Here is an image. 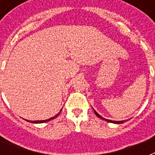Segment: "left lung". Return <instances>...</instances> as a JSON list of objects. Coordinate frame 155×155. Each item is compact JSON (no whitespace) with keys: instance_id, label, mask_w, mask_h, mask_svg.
I'll return each instance as SVG.
<instances>
[{"instance_id":"1","label":"left lung","mask_w":155,"mask_h":155,"mask_svg":"<svg viewBox=\"0 0 155 155\" xmlns=\"http://www.w3.org/2000/svg\"><path fill=\"white\" fill-rule=\"evenodd\" d=\"M95 112V114L99 118H101V119H102V120H106V121H108V122H111V123H114V124H122V123H124L125 121V120H108V119H105V118H104L103 117H101V116L100 115V114H98V113L96 112V111L94 110Z\"/></svg>"}]
</instances>
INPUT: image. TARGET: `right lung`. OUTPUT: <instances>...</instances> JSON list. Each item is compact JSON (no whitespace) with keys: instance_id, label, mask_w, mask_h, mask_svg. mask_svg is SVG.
Here are the masks:
<instances>
[{"instance_id":"add662e5","label":"right lung","mask_w":155,"mask_h":155,"mask_svg":"<svg viewBox=\"0 0 155 155\" xmlns=\"http://www.w3.org/2000/svg\"><path fill=\"white\" fill-rule=\"evenodd\" d=\"M61 110H62V109H61ZM61 110H60V112H61ZM60 112H59V113H57V114H56V115L54 116V117H53L49 118V119H47V120H27L28 122L35 123V124H38V123L47 122V121H49V120H53V119H54V118L57 117H58V116L59 115V113H60Z\"/></svg>"}]
</instances>
